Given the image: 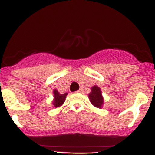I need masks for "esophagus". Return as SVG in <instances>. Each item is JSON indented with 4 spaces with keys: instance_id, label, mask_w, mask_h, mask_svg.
Instances as JSON below:
<instances>
[{
    "instance_id": "34e87169",
    "label": "esophagus",
    "mask_w": 155,
    "mask_h": 155,
    "mask_svg": "<svg viewBox=\"0 0 155 155\" xmlns=\"http://www.w3.org/2000/svg\"><path fill=\"white\" fill-rule=\"evenodd\" d=\"M77 92H79V93H83L84 92V90L82 88H81V89H79V90H77V91H76Z\"/></svg>"
}]
</instances>
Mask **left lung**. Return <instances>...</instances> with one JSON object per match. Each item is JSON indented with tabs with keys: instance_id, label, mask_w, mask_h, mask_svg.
Listing matches in <instances>:
<instances>
[{
	"instance_id": "1",
	"label": "left lung",
	"mask_w": 155,
	"mask_h": 155,
	"mask_svg": "<svg viewBox=\"0 0 155 155\" xmlns=\"http://www.w3.org/2000/svg\"><path fill=\"white\" fill-rule=\"evenodd\" d=\"M91 104L97 108H101L104 104V98L102 97L101 89L97 86H94L92 88V92L89 95Z\"/></svg>"
}]
</instances>
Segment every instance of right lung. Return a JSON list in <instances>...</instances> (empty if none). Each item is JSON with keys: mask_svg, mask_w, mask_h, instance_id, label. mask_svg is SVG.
Returning <instances> with one entry per match:
<instances>
[{"mask_svg": "<svg viewBox=\"0 0 155 155\" xmlns=\"http://www.w3.org/2000/svg\"><path fill=\"white\" fill-rule=\"evenodd\" d=\"M54 100L53 101V105L55 107H59L63 104L64 101L65 100L67 93L60 94L58 90H54Z\"/></svg>", "mask_w": 155, "mask_h": 155, "instance_id": "add662e5", "label": "right lung"}]
</instances>
